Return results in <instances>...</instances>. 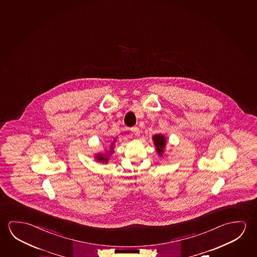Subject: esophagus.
I'll return each instance as SVG.
<instances>
[{
  "label": "esophagus",
  "mask_w": 257,
  "mask_h": 257,
  "mask_svg": "<svg viewBox=\"0 0 257 257\" xmlns=\"http://www.w3.org/2000/svg\"><path fill=\"white\" fill-rule=\"evenodd\" d=\"M131 131L135 136H139V135H140V130H139L138 126H133V127H131Z\"/></svg>",
  "instance_id": "esophagus-1"
}]
</instances>
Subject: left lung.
<instances>
[{
    "mask_svg": "<svg viewBox=\"0 0 257 257\" xmlns=\"http://www.w3.org/2000/svg\"><path fill=\"white\" fill-rule=\"evenodd\" d=\"M153 141L155 146V150L157 154L163 157L164 155V149L166 147V138L163 134L155 135L153 137Z\"/></svg>",
    "mask_w": 257,
    "mask_h": 257,
    "instance_id": "1",
    "label": "left lung"
}]
</instances>
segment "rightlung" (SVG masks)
<instances>
[{
	"instance_id": "right-lung-1",
	"label": "right lung",
	"mask_w": 257,
	"mask_h": 257,
	"mask_svg": "<svg viewBox=\"0 0 257 257\" xmlns=\"http://www.w3.org/2000/svg\"><path fill=\"white\" fill-rule=\"evenodd\" d=\"M114 141L111 143V146L110 147V151L108 152V154H96V155L94 156L95 157V159L99 163H108V160H109V155H112L113 154V146H114Z\"/></svg>"
}]
</instances>
